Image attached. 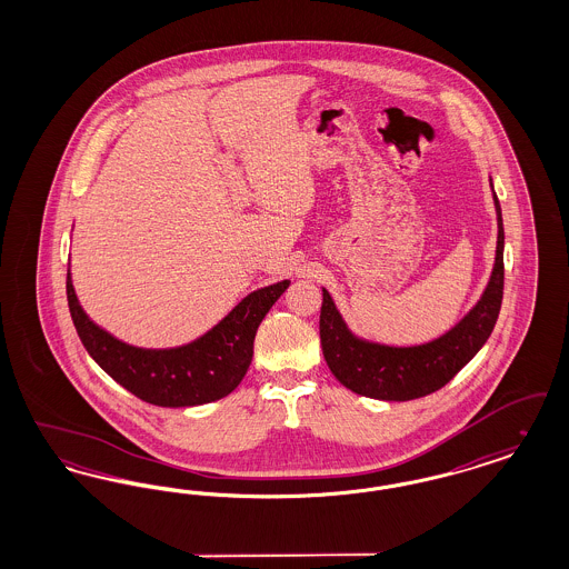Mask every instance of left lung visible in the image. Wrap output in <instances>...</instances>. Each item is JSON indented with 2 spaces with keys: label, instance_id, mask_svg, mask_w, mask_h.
<instances>
[{
  "label": "left lung",
  "instance_id": "left-lung-1",
  "mask_svg": "<svg viewBox=\"0 0 569 569\" xmlns=\"http://www.w3.org/2000/svg\"><path fill=\"white\" fill-rule=\"evenodd\" d=\"M492 188V179H490ZM495 264L480 300L448 332L420 346H388L356 335L330 292L322 288L320 339L332 376L356 395L379 401H411L427 397L459 373L482 350L499 318L503 298V219L497 193Z\"/></svg>",
  "mask_w": 569,
  "mask_h": 569
}]
</instances>
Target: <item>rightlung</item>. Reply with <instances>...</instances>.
I'll return each mask as SVG.
<instances>
[{
  "instance_id": "right-lung-1",
  "label": "right lung",
  "mask_w": 569,
  "mask_h": 569,
  "mask_svg": "<svg viewBox=\"0 0 569 569\" xmlns=\"http://www.w3.org/2000/svg\"><path fill=\"white\" fill-rule=\"evenodd\" d=\"M290 279L258 288L204 335L177 348L130 346L96 325L81 307L68 269V307L84 350L117 383L138 399L160 407L213 403L230 395L244 378L256 330Z\"/></svg>"
}]
</instances>
